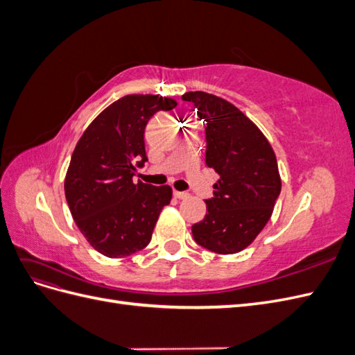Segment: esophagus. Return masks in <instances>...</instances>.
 Listing matches in <instances>:
<instances>
[{
    "label": "esophagus",
    "mask_w": 355,
    "mask_h": 355,
    "mask_svg": "<svg viewBox=\"0 0 355 355\" xmlns=\"http://www.w3.org/2000/svg\"><path fill=\"white\" fill-rule=\"evenodd\" d=\"M173 196L176 198H179V200H185V198L189 197V194H188V192H185V191H173Z\"/></svg>",
    "instance_id": "obj_1"
}]
</instances>
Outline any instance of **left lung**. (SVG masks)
<instances>
[{"instance_id": "left-lung-1", "label": "left lung", "mask_w": 355, "mask_h": 355, "mask_svg": "<svg viewBox=\"0 0 355 355\" xmlns=\"http://www.w3.org/2000/svg\"><path fill=\"white\" fill-rule=\"evenodd\" d=\"M206 123V164L220 179L206 200L204 219L192 225L194 240L219 254L239 253L250 245L270 220L282 191L272 146L237 106L214 94L188 92Z\"/></svg>"}]
</instances>
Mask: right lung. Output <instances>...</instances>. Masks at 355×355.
<instances>
[{"instance_id":"right-lung-1","label":"right lung","mask_w":355,"mask_h":355,"mask_svg":"<svg viewBox=\"0 0 355 355\" xmlns=\"http://www.w3.org/2000/svg\"><path fill=\"white\" fill-rule=\"evenodd\" d=\"M176 105L163 96L127 94L94 118L73 149L65 197L78 230L103 256L145 249L171 200L168 185L136 184L133 176L148 161L144 133L149 118Z\"/></svg>"}]
</instances>
